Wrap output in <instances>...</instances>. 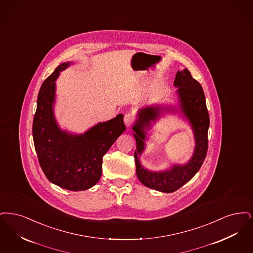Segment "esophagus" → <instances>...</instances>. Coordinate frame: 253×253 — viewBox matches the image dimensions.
Returning a JSON list of instances; mask_svg holds the SVG:
<instances>
[{
  "label": "esophagus",
  "mask_w": 253,
  "mask_h": 253,
  "mask_svg": "<svg viewBox=\"0 0 253 253\" xmlns=\"http://www.w3.org/2000/svg\"><path fill=\"white\" fill-rule=\"evenodd\" d=\"M134 120H135V119H134V116H133V114H131V113H126V114L125 115V117H124L125 125H126L127 127H129V126H131Z\"/></svg>",
  "instance_id": "34e87169"
}]
</instances>
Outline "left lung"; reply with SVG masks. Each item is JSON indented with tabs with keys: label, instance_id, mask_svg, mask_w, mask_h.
Returning <instances> with one entry per match:
<instances>
[{
	"label": "left lung",
	"instance_id": "obj_1",
	"mask_svg": "<svg viewBox=\"0 0 253 253\" xmlns=\"http://www.w3.org/2000/svg\"><path fill=\"white\" fill-rule=\"evenodd\" d=\"M174 86L179 98V110L190 123L195 137V150L185 165H174L165 171L153 172L145 169L140 163V156L145 148L146 131L151 121H157L164 112H176L175 107L148 106L138 111V118L132 126L137 149L134 158L136 174L144 186L164 193H172L184 185L198 173L206 158L208 150L210 118L206 99L201 85L191 76L188 69L177 71Z\"/></svg>",
	"mask_w": 253,
	"mask_h": 253
}]
</instances>
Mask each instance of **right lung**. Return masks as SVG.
Returning <instances> with one entry per match:
<instances>
[{
    "label": "right lung",
    "mask_w": 253,
    "mask_h": 253,
    "mask_svg": "<svg viewBox=\"0 0 253 253\" xmlns=\"http://www.w3.org/2000/svg\"><path fill=\"white\" fill-rule=\"evenodd\" d=\"M70 64L56 67L42 85L34 116V144L41 167L52 183L70 191H84L98 182L103 156L126 130V126L124 115L118 114L83 134L60 129L54 114L55 81Z\"/></svg>",
    "instance_id": "1"
}]
</instances>
